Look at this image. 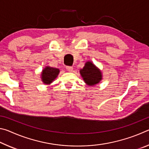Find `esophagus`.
<instances>
[{
    "label": "esophagus",
    "mask_w": 149,
    "mask_h": 149,
    "mask_svg": "<svg viewBox=\"0 0 149 149\" xmlns=\"http://www.w3.org/2000/svg\"><path fill=\"white\" fill-rule=\"evenodd\" d=\"M66 70L68 72H72L73 67L72 66H69V65H68V66H66Z\"/></svg>",
    "instance_id": "esophagus-1"
}]
</instances>
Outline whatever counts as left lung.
Wrapping results in <instances>:
<instances>
[{"label":"left lung","mask_w":149,"mask_h":149,"mask_svg":"<svg viewBox=\"0 0 149 149\" xmlns=\"http://www.w3.org/2000/svg\"><path fill=\"white\" fill-rule=\"evenodd\" d=\"M80 74L85 82L90 86L97 84L102 79L101 72L91 62L85 64L84 68L80 70Z\"/></svg>","instance_id":"1"}]
</instances>
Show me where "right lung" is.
<instances>
[{
    "label": "right lung",
    "instance_id": "right-lung-1",
    "mask_svg": "<svg viewBox=\"0 0 149 149\" xmlns=\"http://www.w3.org/2000/svg\"><path fill=\"white\" fill-rule=\"evenodd\" d=\"M59 70L54 68L46 67L42 72L41 79L45 84H50L56 79L59 74Z\"/></svg>",
    "mask_w": 149,
    "mask_h": 149
}]
</instances>
